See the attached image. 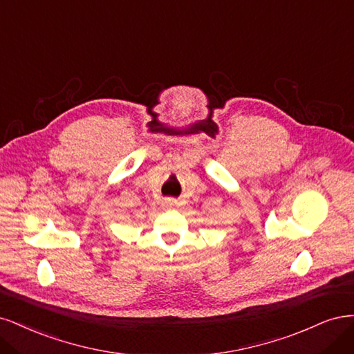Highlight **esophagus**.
Instances as JSON below:
<instances>
[{"label": "esophagus", "mask_w": 354, "mask_h": 354, "mask_svg": "<svg viewBox=\"0 0 354 354\" xmlns=\"http://www.w3.org/2000/svg\"><path fill=\"white\" fill-rule=\"evenodd\" d=\"M163 203H165V206H169V207H170V206H175L176 200H174V198H166Z\"/></svg>", "instance_id": "obj_1"}]
</instances>
